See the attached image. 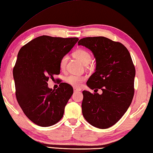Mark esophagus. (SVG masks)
<instances>
[{
	"label": "esophagus",
	"mask_w": 153,
	"mask_h": 153,
	"mask_svg": "<svg viewBox=\"0 0 153 153\" xmlns=\"http://www.w3.org/2000/svg\"><path fill=\"white\" fill-rule=\"evenodd\" d=\"M74 92H79V91H82V89H81V88H74Z\"/></svg>",
	"instance_id": "obj_1"
}]
</instances>
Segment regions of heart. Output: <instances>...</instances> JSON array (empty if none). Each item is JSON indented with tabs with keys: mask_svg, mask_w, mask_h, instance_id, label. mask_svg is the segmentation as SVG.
I'll return each instance as SVG.
<instances>
[{
	"mask_svg": "<svg viewBox=\"0 0 153 153\" xmlns=\"http://www.w3.org/2000/svg\"><path fill=\"white\" fill-rule=\"evenodd\" d=\"M75 58L79 59L82 62L83 64H88L91 60V56L90 53L84 49H77L73 53ZM68 56H64L60 59L59 62V67L61 70H64L66 66V64L68 62ZM85 79V77L82 76H76V75H70L66 77L65 81L66 82L71 85L74 87H79Z\"/></svg>",
	"mask_w": 153,
	"mask_h": 153,
	"instance_id": "heart-1",
	"label": "heart"
}]
</instances>
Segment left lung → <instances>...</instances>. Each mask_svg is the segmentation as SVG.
<instances>
[{
  "instance_id": "obj_1",
  "label": "left lung",
  "mask_w": 153,
  "mask_h": 153,
  "mask_svg": "<svg viewBox=\"0 0 153 153\" xmlns=\"http://www.w3.org/2000/svg\"><path fill=\"white\" fill-rule=\"evenodd\" d=\"M90 50L96 59L95 71L87 85L101 95L83 91V115L99 128L115 125L127 111L134 95L135 68L130 53L123 44L103 37H86L78 42Z\"/></svg>"
}]
</instances>
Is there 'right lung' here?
<instances>
[{
    "mask_svg": "<svg viewBox=\"0 0 153 153\" xmlns=\"http://www.w3.org/2000/svg\"><path fill=\"white\" fill-rule=\"evenodd\" d=\"M78 40L41 36L19 50L13 68L16 97L24 113L36 125L52 126L64 115L73 88L62 83L58 89H50L47 82L60 72L61 58Z\"/></svg>",
    "mask_w": 153,
    "mask_h": 153,
    "instance_id": "right-lung-1",
    "label": "right lung"
}]
</instances>
